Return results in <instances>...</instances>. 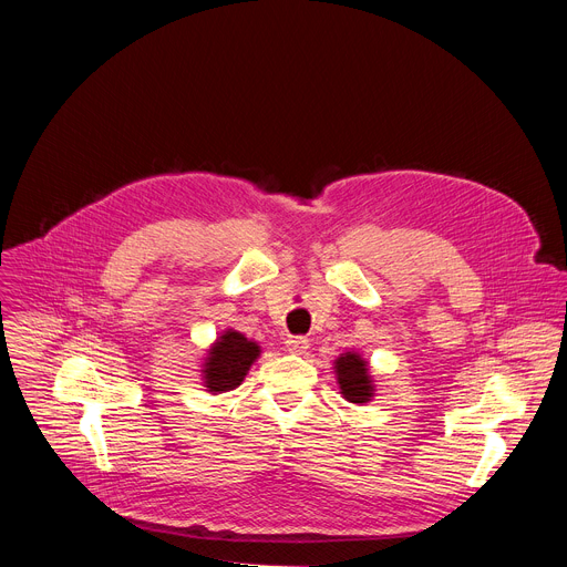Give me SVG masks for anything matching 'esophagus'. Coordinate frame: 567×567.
I'll return each instance as SVG.
<instances>
[{
	"label": "esophagus",
	"mask_w": 567,
	"mask_h": 567,
	"mask_svg": "<svg viewBox=\"0 0 567 567\" xmlns=\"http://www.w3.org/2000/svg\"><path fill=\"white\" fill-rule=\"evenodd\" d=\"M287 350L293 354H302L309 348V339L307 337H287Z\"/></svg>",
	"instance_id": "obj_1"
}]
</instances>
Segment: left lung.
<instances>
[{"instance_id": "obj_1", "label": "left lung", "mask_w": 567, "mask_h": 567, "mask_svg": "<svg viewBox=\"0 0 567 567\" xmlns=\"http://www.w3.org/2000/svg\"><path fill=\"white\" fill-rule=\"evenodd\" d=\"M337 379L341 385V394L352 403H365L374 394L372 379L368 374V361H363L357 352H346L337 359Z\"/></svg>"}]
</instances>
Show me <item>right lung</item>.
<instances>
[{"instance_id":"obj_1","label":"right lung","mask_w":567,"mask_h":567,"mask_svg":"<svg viewBox=\"0 0 567 567\" xmlns=\"http://www.w3.org/2000/svg\"><path fill=\"white\" fill-rule=\"evenodd\" d=\"M260 357V346L249 341L245 334L235 330L224 332L217 343L208 350L204 363V385L208 392L219 394L237 388L245 381L249 368Z\"/></svg>"}]
</instances>
